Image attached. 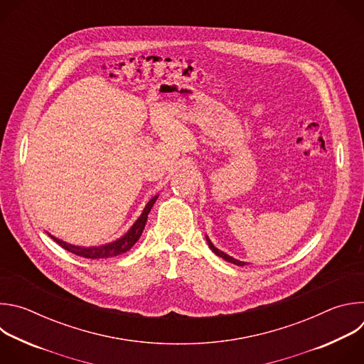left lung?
<instances>
[{
    "label": "left lung",
    "mask_w": 364,
    "mask_h": 364,
    "mask_svg": "<svg viewBox=\"0 0 364 364\" xmlns=\"http://www.w3.org/2000/svg\"><path fill=\"white\" fill-rule=\"evenodd\" d=\"M205 240H207V243H209V247L218 255V256H220V257H223L225 261H228V262H230V264H235V265H237V267H243V265H246L245 262H242V261H237V259H235V257H232V256H229V255H226L225 252H222V250H219L212 242H210V239L205 236Z\"/></svg>",
    "instance_id": "1"
}]
</instances>
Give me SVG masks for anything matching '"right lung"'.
Returning <instances> with one entry per match:
<instances>
[{
    "mask_svg": "<svg viewBox=\"0 0 364 364\" xmlns=\"http://www.w3.org/2000/svg\"><path fill=\"white\" fill-rule=\"evenodd\" d=\"M159 198V196H154L145 205V209L142 212V215L138 218V220L132 225V228L121 237V239H117L115 242H111V243H107V245H102V246H92V247H82V246H75V245H69L55 236L48 235L51 239H53L56 243H59L63 249L77 255V256H82V257H87V259H99V257H111V256H117V255H121V253H125L127 250H129L135 243L136 240L141 237L142 235V230L145 228V223H146V219H148V213L151 212V207L154 205L155 200Z\"/></svg>",
    "mask_w": 364,
    "mask_h": 364,
    "instance_id": "add662e5",
    "label": "right lung"
}]
</instances>
